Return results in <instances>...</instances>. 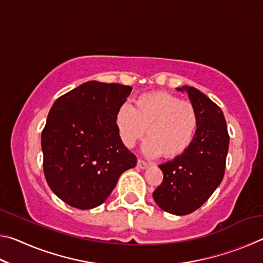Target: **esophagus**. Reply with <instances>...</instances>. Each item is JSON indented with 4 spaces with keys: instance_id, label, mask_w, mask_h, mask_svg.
Returning a JSON list of instances; mask_svg holds the SVG:
<instances>
[{
    "instance_id": "1",
    "label": "esophagus",
    "mask_w": 263,
    "mask_h": 263,
    "mask_svg": "<svg viewBox=\"0 0 263 263\" xmlns=\"http://www.w3.org/2000/svg\"><path fill=\"white\" fill-rule=\"evenodd\" d=\"M137 166H138V168H140V169H146V168H148L151 164L148 162L144 161V160H138Z\"/></svg>"
}]
</instances>
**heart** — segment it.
I'll use <instances>...</instances> for the list:
<instances>
[{
	"instance_id": "obj_1",
	"label": "heart",
	"mask_w": 263,
	"mask_h": 263,
	"mask_svg": "<svg viewBox=\"0 0 263 263\" xmlns=\"http://www.w3.org/2000/svg\"><path fill=\"white\" fill-rule=\"evenodd\" d=\"M197 112L190 102L163 91L138 96L133 108L123 104L116 111L119 139L131 148L147 128L144 151L149 157H179L189 147L197 130Z\"/></svg>"
}]
</instances>
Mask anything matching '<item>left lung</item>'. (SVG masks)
<instances>
[{
  "label": "left lung",
  "mask_w": 263,
  "mask_h": 263,
  "mask_svg": "<svg viewBox=\"0 0 263 263\" xmlns=\"http://www.w3.org/2000/svg\"><path fill=\"white\" fill-rule=\"evenodd\" d=\"M176 90L188 94L197 112V130L185 152L159 166L163 180L153 198L163 211L184 216L202 206L220 184L230 137L221 109L206 95L189 86Z\"/></svg>",
  "instance_id": "obj_1"
}]
</instances>
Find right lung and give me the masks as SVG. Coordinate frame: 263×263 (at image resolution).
I'll return each mask as SVG.
<instances>
[{
    "label": "right lung",
    "mask_w": 263,
    "mask_h": 263,
    "mask_svg": "<svg viewBox=\"0 0 263 263\" xmlns=\"http://www.w3.org/2000/svg\"><path fill=\"white\" fill-rule=\"evenodd\" d=\"M132 90L119 83L88 81L59 97L42 133L48 185L68 205L89 210L104 203L136 155L119 139L116 111Z\"/></svg>",
    "instance_id": "add662e5"
}]
</instances>
